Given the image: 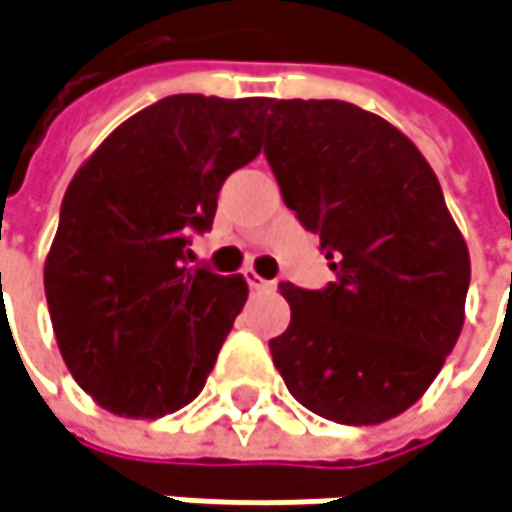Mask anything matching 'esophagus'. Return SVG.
<instances>
[{
    "mask_svg": "<svg viewBox=\"0 0 512 512\" xmlns=\"http://www.w3.org/2000/svg\"><path fill=\"white\" fill-rule=\"evenodd\" d=\"M244 280H247V286L253 288V291H271V288H274V283L262 280L256 271H244Z\"/></svg>",
    "mask_w": 512,
    "mask_h": 512,
    "instance_id": "obj_1",
    "label": "esophagus"
}]
</instances>
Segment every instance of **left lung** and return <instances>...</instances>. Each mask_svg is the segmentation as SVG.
Returning a JSON list of instances; mask_svg holds the SVG:
<instances>
[{"instance_id": "8db88e82", "label": "left lung", "mask_w": 512, "mask_h": 512, "mask_svg": "<svg viewBox=\"0 0 512 512\" xmlns=\"http://www.w3.org/2000/svg\"><path fill=\"white\" fill-rule=\"evenodd\" d=\"M265 156L336 271L324 291L283 283L271 356L315 416L383 424L436 380L466 321L469 247L439 179L389 120L342 99H268Z\"/></svg>"}]
</instances>
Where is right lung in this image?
<instances>
[{
  "label": "right lung",
  "mask_w": 512,
  "mask_h": 512,
  "mask_svg": "<svg viewBox=\"0 0 512 512\" xmlns=\"http://www.w3.org/2000/svg\"><path fill=\"white\" fill-rule=\"evenodd\" d=\"M262 117V96H164L76 170L43 288L58 351L102 410L161 418L203 392L247 283L188 268V238L259 156Z\"/></svg>",
  "instance_id": "obj_1"
}]
</instances>
